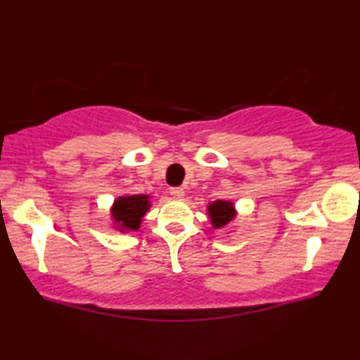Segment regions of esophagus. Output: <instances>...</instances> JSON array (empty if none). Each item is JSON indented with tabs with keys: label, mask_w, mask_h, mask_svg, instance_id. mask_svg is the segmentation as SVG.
Wrapping results in <instances>:
<instances>
[{
	"label": "esophagus",
	"mask_w": 360,
	"mask_h": 360,
	"mask_svg": "<svg viewBox=\"0 0 360 360\" xmlns=\"http://www.w3.org/2000/svg\"><path fill=\"white\" fill-rule=\"evenodd\" d=\"M169 192L174 199H182V197H184V189H182V187H171Z\"/></svg>",
	"instance_id": "1"
}]
</instances>
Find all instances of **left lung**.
I'll list each match as a JSON object with an SVG mask.
<instances>
[{
    "mask_svg": "<svg viewBox=\"0 0 360 360\" xmlns=\"http://www.w3.org/2000/svg\"><path fill=\"white\" fill-rule=\"evenodd\" d=\"M209 215L215 229H220V226L230 224L233 217H235V210H233L231 202L217 200L209 205Z\"/></svg>",
    "mask_w": 360,
    "mask_h": 360,
    "instance_id": "left-lung-1",
    "label": "left lung"
}]
</instances>
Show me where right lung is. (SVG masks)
Returning a JSON list of instances; mask_svg holds the SVG:
<instances>
[{"instance_id": "obj_1", "label": "right lung", "mask_w": 360, "mask_h": 360, "mask_svg": "<svg viewBox=\"0 0 360 360\" xmlns=\"http://www.w3.org/2000/svg\"><path fill=\"white\" fill-rule=\"evenodd\" d=\"M148 195H127L115 200L112 217L124 230H139L140 221L148 210Z\"/></svg>"}]
</instances>
